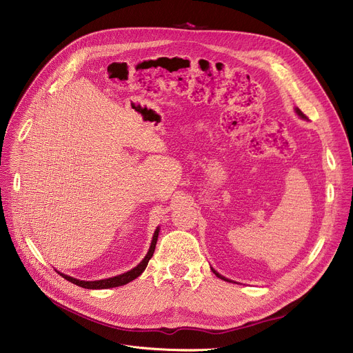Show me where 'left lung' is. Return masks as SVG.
Listing matches in <instances>:
<instances>
[{
    "label": "left lung",
    "mask_w": 353,
    "mask_h": 353,
    "mask_svg": "<svg viewBox=\"0 0 353 353\" xmlns=\"http://www.w3.org/2000/svg\"><path fill=\"white\" fill-rule=\"evenodd\" d=\"M295 112H296V114H298V116H300V117H303V119H307V116H305V114H304V113H303V112H301V110H300V108H295ZM212 271H213V273H214V274H216V276H218V277H219V279H222V280H225V281H229V280H228V279H225V277H222V276H221V274H219V273H216V271H214V270H213V268H212Z\"/></svg>",
    "instance_id": "left-lung-1"
}]
</instances>
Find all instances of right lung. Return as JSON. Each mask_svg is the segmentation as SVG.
<instances>
[{
	"label": "right lung",
	"instance_id": "add662e5",
	"mask_svg": "<svg viewBox=\"0 0 353 353\" xmlns=\"http://www.w3.org/2000/svg\"><path fill=\"white\" fill-rule=\"evenodd\" d=\"M158 232H159V229H157L155 233H154V237H152V241H151V248H150V250H148L145 259H144L137 267L130 270V271H127V273H124V274H121V276L112 277V279H105V280H99V281H80V280H76V279H73V277H69V276H65V274H61V273H59V274H61L65 280H68V281H70V283H73V284H76V285H79V287L90 288V290H103V288H113V287L124 285V284L132 281L134 279H137V277L143 273V271L145 270V267H147V264H148V261H150V259L152 257L154 250H155V245H157V240H158Z\"/></svg>",
	"mask_w": 353,
	"mask_h": 353
}]
</instances>
